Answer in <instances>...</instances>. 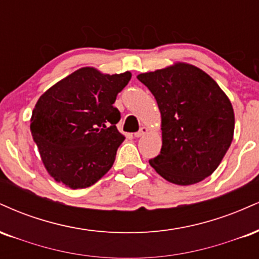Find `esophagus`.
I'll use <instances>...</instances> for the list:
<instances>
[{
	"mask_svg": "<svg viewBox=\"0 0 259 259\" xmlns=\"http://www.w3.org/2000/svg\"><path fill=\"white\" fill-rule=\"evenodd\" d=\"M147 132H148V127H146V126H141V127H140L139 132L134 134V135H135V138H141V136H144L145 134H147Z\"/></svg>",
	"mask_w": 259,
	"mask_h": 259,
	"instance_id": "34e87169",
	"label": "esophagus"
}]
</instances>
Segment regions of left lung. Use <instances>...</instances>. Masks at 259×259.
I'll use <instances>...</instances> for the list:
<instances>
[{
    "instance_id": "8db88e82",
    "label": "left lung",
    "mask_w": 259,
    "mask_h": 259,
    "mask_svg": "<svg viewBox=\"0 0 259 259\" xmlns=\"http://www.w3.org/2000/svg\"><path fill=\"white\" fill-rule=\"evenodd\" d=\"M138 79L152 92L162 118V148L151 167L177 185L206 179L234 138V109L225 92L206 72L184 62Z\"/></svg>"
}]
</instances>
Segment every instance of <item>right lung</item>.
Segmentation results:
<instances>
[{
    "label": "right lung",
    "mask_w": 259,
    "mask_h": 259,
    "mask_svg": "<svg viewBox=\"0 0 259 259\" xmlns=\"http://www.w3.org/2000/svg\"><path fill=\"white\" fill-rule=\"evenodd\" d=\"M132 73L103 74L84 67L44 92L30 119L41 160L57 183L70 189L94 185L114 163L124 135L113 106Z\"/></svg>",
    "instance_id": "1"
}]
</instances>
